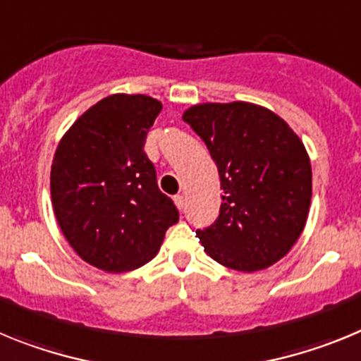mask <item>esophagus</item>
<instances>
[{"mask_svg": "<svg viewBox=\"0 0 361 361\" xmlns=\"http://www.w3.org/2000/svg\"><path fill=\"white\" fill-rule=\"evenodd\" d=\"M174 203H176V207L180 210L185 209V197L181 196V194H178V196H174Z\"/></svg>", "mask_w": 361, "mask_h": 361, "instance_id": "1", "label": "esophagus"}]
</instances>
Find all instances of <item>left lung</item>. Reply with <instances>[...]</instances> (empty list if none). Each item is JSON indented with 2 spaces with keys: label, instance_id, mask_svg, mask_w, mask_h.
<instances>
[{
  "label": "left lung",
  "instance_id": "left-lung-1",
  "mask_svg": "<svg viewBox=\"0 0 361 361\" xmlns=\"http://www.w3.org/2000/svg\"><path fill=\"white\" fill-rule=\"evenodd\" d=\"M183 120L209 147L219 173V217L197 230L214 261L259 271L281 261L306 226L311 164L293 129L250 102L197 104Z\"/></svg>",
  "mask_w": 361,
  "mask_h": 361
}]
</instances>
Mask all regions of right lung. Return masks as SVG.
Segmentation results:
<instances>
[{
    "instance_id": "right-lung-1",
    "label": "right lung",
    "mask_w": 361,
    "mask_h": 361,
    "mask_svg": "<svg viewBox=\"0 0 361 361\" xmlns=\"http://www.w3.org/2000/svg\"><path fill=\"white\" fill-rule=\"evenodd\" d=\"M160 111L152 97L109 95L73 122L55 151L50 190L57 223L82 261L109 274L151 261L180 219L144 151Z\"/></svg>"
}]
</instances>
